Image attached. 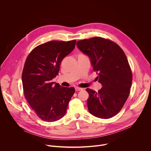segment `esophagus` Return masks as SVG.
<instances>
[{"instance_id":"1","label":"esophagus","mask_w":151,"mask_h":151,"mask_svg":"<svg viewBox=\"0 0 151 151\" xmlns=\"http://www.w3.org/2000/svg\"><path fill=\"white\" fill-rule=\"evenodd\" d=\"M83 89L82 88H79V87H75V91H82Z\"/></svg>"}]
</instances>
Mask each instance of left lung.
<instances>
[{"mask_svg": "<svg viewBox=\"0 0 151 151\" xmlns=\"http://www.w3.org/2000/svg\"><path fill=\"white\" fill-rule=\"evenodd\" d=\"M78 48L90 59L102 88H89L88 111L93 115L109 119L116 115L127 101L132 83V73L122 50L114 42L100 37L79 40Z\"/></svg>", "mask_w": 151, "mask_h": 151, "instance_id": "obj_1", "label": "left lung"}]
</instances>
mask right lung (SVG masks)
Wrapping results in <instances>:
<instances>
[{
    "label": "right lung",
    "instance_id": "right-lung-1",
    "mask_svg": "<svg viewBox=\"0 0 151 151\" xmlns=\"http://www.w3.org/2000/svg\"><path fill=\"white\" fill-rule=\"evenodd\" d=\"M76 40H53L34 48L27 57L22 73L25 97L36 115L47 122L64 116L73 94V87L52 82L63 59L75 48Z\"/></svg>",
    "mask_w": 151,
    "mask_h": 151
}]
</instances>
